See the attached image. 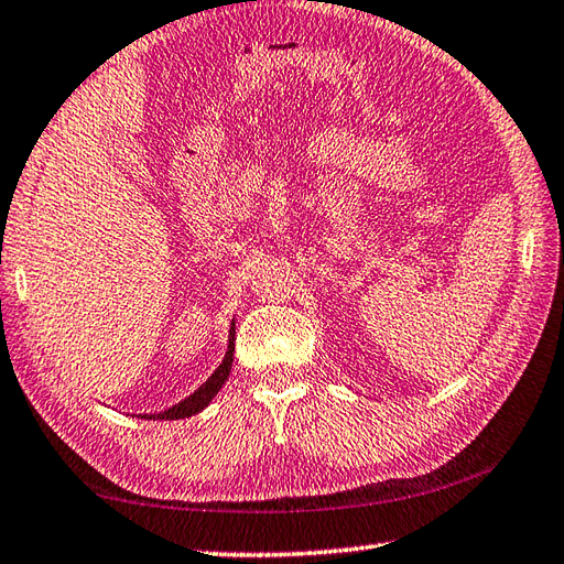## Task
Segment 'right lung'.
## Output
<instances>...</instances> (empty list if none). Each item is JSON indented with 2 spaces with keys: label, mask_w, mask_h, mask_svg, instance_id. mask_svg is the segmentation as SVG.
<instances>
[{
  "label": "right lung",
  "mask_w": 564,
  "mask_h": 564,
  "mask_svg": "<svg viewBox=\"0 0 564 564\" xmlns=\"http://www.w3.org/2000/svg\"><path fill=\"white\" fill-rule=\"evenodd\" d=\"M234 340H236V330H234V325H231L227 357H224V361L217 367V371L212 373V377L203 386H199L193 395H187L185 400H181L178 405L169 408L166 412H159V415H142V417H147V420H183V417H191V415H195V412L207 408L209 400L219 393V388L224 386V381L229 379L231 361H234Z\"/></svg>",
  "instance_id": "add662e5"
}]
</instances>
